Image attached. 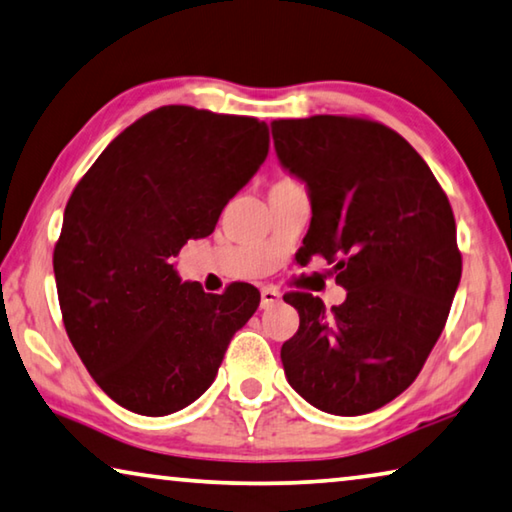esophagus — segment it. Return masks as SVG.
<instances>
[{
	"mask_svg": "<svg viewBox=\"0 0 512 512\" xmlns=\"http://www.w3.org/2000/svg\"><path fill=\"white\" fill-rule=\"evenodd\" d=\"M280 298H282V296H280L278 289L264 287V289H262V303H259V307H262V310H269V307L280 303Z\"/></svg>",
	"mask_w": 512,
	"mask_h": 512,
	"instance_id": "obj_1",
	"label": "esophagus"
}]
</instances>
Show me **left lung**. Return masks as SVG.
<instances>
[{"instance_id": "left-lung-1", "label": "left lung", "mask_w": 512, "mask_h": 512, "mask_svg": "<svg viewBox=\"0 0 512 512\" xmlns=\"http://www.w3.org/2000/svg\"><path fill=\"white\" fill-rule=\"evenodd\" d=\"M271 132L310 193L303 257H326L346 289L330 310L285 296L300 316L280 351L285 376L330 415L373 412L412 385L449 316L462 273L449 198L417 150L373 120H273Z\"/></svg>"}]
</instances>
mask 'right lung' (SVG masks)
Returning a JSON list of instances; mask_svg holds the SVG:
<instances>
[{"label":"right lung","mask_w":512,"mask_h":512,"mask_svg":"<svg viewBox=\"0 0 512 512\" xmlns=\"http://www.w3.org/2000/svg\"><path fill=\"white\" fill-rule=\"evenodd\" d=\"M266 154L257 118L170 104L116 136L72 191L54 248L63 323L102 392L136 415L205 394L257 310L253 285L205 294L173 257L214 232Z\"/></svg>","instance_id":"right-lung-1"}]
</instances>
